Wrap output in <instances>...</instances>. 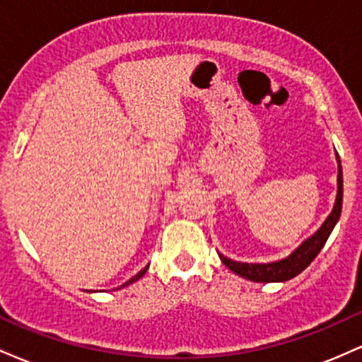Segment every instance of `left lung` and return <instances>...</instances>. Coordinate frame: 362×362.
Returning <instances> with one entry per match:
<instances>
[{"label": "left lung", "mask_w": 362, "mask_h": 362, "mask_svg": "<svg viewBox=\"0 0 362 362\" xmlns=\"http://www.w3.org/2000/svg\"><path fill=\"white\" fill-rule=\"evenodd\" d=\"M337 155V153H335ZM337 165H339V173H337V197H335V204L332 213L328 214V218L323 221L322 226L315 231L313 235L303 242L296 250H293L288 257L284 259L276 260V262H267V264H248V262H236L224 257L223 253H219V259L231 272H235L236 276L243 277V279L253 281V282H284L296 277L298 274H301L306 267L313 262L315 257L318 255L320 250L323 248V245L330 236L332 230L337 224L340 213H342V195H344V180H342V165H340V158L337 155Z\"/></svg>", "instance_id": "1"}]
</instances>
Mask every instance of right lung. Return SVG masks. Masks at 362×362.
I'll return each mask as SVG.
<instances>
[{
	"mask_svg": "<svg viewBox=\"0 0 362 362\" xmlns=\"http://www.w3.org/2000/svg\"><path fill=\"white\" fill-rule=\"evenodd\" d=\"M146 271H148V265H146V267H144V269H143V271H139L138 274H136V276H134V277H131V279H129L127 282H124V284H122V286H119V288H117V289H120V288H126V286H129V284H132V282H136V281H138V279H141V277H143V276H144V274H146Z\"/></svg>",
	"mask_w": 362,
	"mask_h": 362,
	"instance_id": "obj_1",
	"label": "right lung"
}]
</instances>
